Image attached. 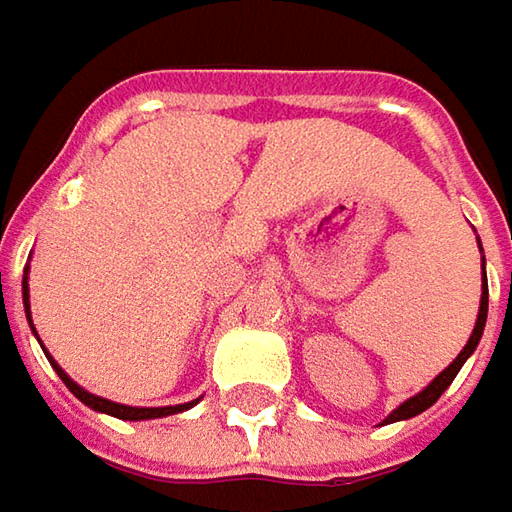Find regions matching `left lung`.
<instances>
[{"mask_svg":"<svg viewBox=\"0 0 512 512\" xmlns=\"http://www.w3.org/2000/svg\"><path fill=\"white\" fill-rule=\"evenodd\" d=\"M479 250H482V242H479ZM482 267H484V256H482ZM487 279V276H484ZM484 325H487V282L482 285V302H479V316H476V325H473V333H470V339H467V344L462 347V353L453 359V362L444 367L442 373L433 379V382L427 384V387H422L416 396H410L407 402H402L387 419H384V424H393V422H404V419H413V416H419V413H424L427 407H433V404L439 402V396H442L444 390L450 387V382L456 379V373L462 370V364L473 356V350L479 347V342H482V333H484Z\"/></svg>","mask_w":512,"mask_h":512,"instance_id":"1","label":"left lung"}]
</instances>
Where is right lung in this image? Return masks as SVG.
Instances as JSON below:
<instances>
[{
  "label": "right lung",
  "instance_id": "right-lung-1",
  "mask_svg": "<svg viewBox=\"0 0 512 512\" xmlns=\"http://www.w3.org/2000/svg\"><path fill=\"white\" fill-rule=\"evenodd\" d=\"M28 270L25 267V276H22V302H25V316H28V325L33 327L30 322V290H28ZM36 333V330H33ZM42 344V342H39ZM45 350V347H42ZM45 356H48V362L53 364V370L59 373V379L68 384V390L79 399L82 404H88L90 410H96V413H108V416H116V419H125V422H145V419H162V416H173V413H182V410H190L193 404L199 402H185V404H170V407H130V404H119V402H110V399H102V396H96V393H88L82 384H76L70 379L68 373L56 364V359L50 356L48 350H45Z\"/></svg>",
  "mask_w": 512,
  "mask_h": 512
}]
</instances>
